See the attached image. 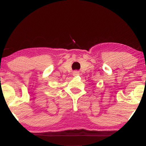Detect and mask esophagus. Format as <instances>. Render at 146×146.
Returning <instances> with one entry per match:
<instances>
[{"label":"esophagus","mask_w":146,"mask_h":146,"mask_svg":"<svg viewBox=\"0 0 146 146\" xmlns=\"http://www.w3.org/2000/svg\"><path fill=\"white\" fill-rule=\"evenodd\" d=\"M78 75H80L79 72H78V71H74V72L73 76H78Z\"/></svg>","instance_id":"esophagus-1"}]
</instances>
